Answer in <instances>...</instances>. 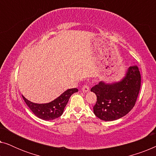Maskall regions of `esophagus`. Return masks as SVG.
<instances>
[{"instance_id": "34e87169", "label": "esophagus", "mask_w": 156, "mask_h": 156, "mask_svg": "<svg viewBox=\"0 0 156 156\" xmlns=\"http://www.w3.org/2000/svg\"><path fill=\"white\" fill-rule=\"evenodd\" d=\"M89 91V86H87V85H84L82 87V91L83 92H88Z\"/></svg>"}]
</instances>
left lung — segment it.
Listing matches in <instances>:
<instances>
[{"label":"left lung","mask_w":156,"mask_h":156,"mask_svg":"<svg viewBox=\"0 0 156 156\" xmlns=\"http://www.w3.org/2000/svg\"><path fill=\"white\" fill-rule=\"evenodd\" d=\"M140 88V74L137 66L128 68L119 81H101L91 89L97 101L93 107L95 116L105 121L122 118L133 108Z\"/></svg>","instance_id":"obj_1"}]
</instances>
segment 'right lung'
<instances>
[{
	"label": "right lung",
	"mask_w": 156,
	"mask_h": 156,
	"mask_svg": "<svg viewBox=\"0 0 156 156\" xmlns=\"http://www.w3.org/2000/svg\"><path fill=\"white\" fill-rule=\"evenodd\" d=\"M77 91L76 88L69 89L53 101L45 104L34 103L27 100L24 96H23V98L36 116L42 120L50 121L62 116L70 97Z\"/></svg>",
	"instance_id": "obj_1"
}]
</instances>
